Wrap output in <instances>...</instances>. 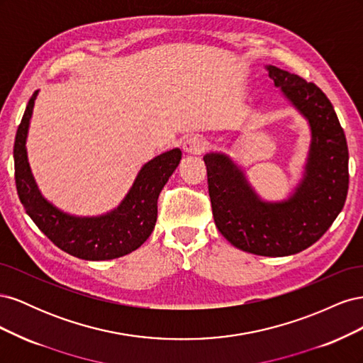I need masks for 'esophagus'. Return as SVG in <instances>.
<instances>
[{
  "label": "esophagus",
  "instance_id": "1",
  "mask_svg": "<svg viewBox=\"0 0 363 363\" xmlns=\"http://www.w3.org/2000/svg\"><path fill=\"white\" fill-rule=\"evenodd\" d=\"M206 148H207V140L200 135L191 136L183 142V151L186 155H191V156L201 155Z\"/></svg>",
  "mask_w": 363,
  "mask_h": 363
}]
</instances>
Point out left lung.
<instances>
[{"instance_id": "left-lung-1", "label": "left lung", "mask_w": 363, "mask_h": 363, "mask_svg": "<svg viewBox=\"0 0 363 363\" xmlns=\"http://www.w3.org/2000/svg\"><path fill=\"white\" fill-rule=\"evenodd\" d=\"M269 79L309 124L303 177L283 201L262 200L245 171L224 152H207L215 224L233 247L283 257L315 244L342 211L348 192V147L332 103L313 83L267 65Z\"/></svg>"}]
</instances>
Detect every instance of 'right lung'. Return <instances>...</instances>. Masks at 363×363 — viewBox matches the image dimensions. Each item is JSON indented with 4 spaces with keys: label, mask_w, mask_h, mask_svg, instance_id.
Here are the masks:
<instances>
[{
    "label": "right lung",
    "mask_w": 363,
    "mask_h": 363,
    "mask_svg": "<svg viewBox=\"0 0 363 363\" xmlns=\"http://www.w3.org/2000/svg\"><path fill=\"white\" fill-rule=\"evenodd\" d=\"M38 94L31 95L26 107L13 147L16 191L27 215L54 245L74 257L111 260L138 250L155 230L159 194L179 167L180 148L147 162L113 211L98 216L67 213L42 195L28 163L26 142Z\"/></svg>",
    "instance_id": "right-lung-1"
}]
</instances>
